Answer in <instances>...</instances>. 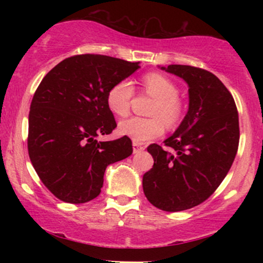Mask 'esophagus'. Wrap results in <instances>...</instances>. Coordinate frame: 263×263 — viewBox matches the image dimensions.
I'll use <instances>...</instances> for the list:
<instances>
[{
	"label": "esophagus",
	"mask_w": 263,
	"mask_h": 263,
	"mask_svg": "<svg viewBox=\"0 0 263 263\" xmlns=\"http://www.w3.org/2000/svg\"><path fill=\"white\" fill-rule=\"evenodd\" d=\"M142 151H144V146L137 142H134V153H140Z\"/></svg>",
	"instance_id": "esophagus-1"
}]
</instances>
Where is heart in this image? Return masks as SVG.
Here are the masks:
<instances>
[{
    "label": "heart",
    "instance_id": "1",
    "mask_svg": "<svg viewBox=\"0 0 263 263\" xmlns=\"http://www.w3.org/2000/svg\"><path fill=\"white\" fill-rule=\"evenodd\" d=\"M142 89L155 98L149 115L152 117H131L120 123L119 131L137 143H144L159 137L167 127L173 128L182 121L184 105L179 98V87L173 80L161 73H148L142 78ZM135 89L128 80H120L108 89L106 104L108 110L119 117L129 114Z\"/></svg>",
    "mask_w": 263,
    "mask_h": 263
}]
</instances>
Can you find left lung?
<instances>
[{
	"mask_svg": "<svg viewBox=\"0 0 263 263\" xmlns=\"http://www.w3.org/2000/svg\"><path fill=\"white\" fill-rule=\"evenodd\" d=\"M162 69L188 83L189 110L164 147H147L155 164L142 184L156 208L182 211L206 200L230 171L240 141L238 112L230 91L210 71L190 65Z\"/></svg>",
	"mask_w": 263,
	"mask_h": 263,
	"instance_id": "8db88e82",
	"label": "left lung"
}]
</instances>
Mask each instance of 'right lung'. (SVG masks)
Segmentation results:
<instances>
[{
    "label": "right lung",
    "instance_id": "obj_1",
    "mask_svg": "<svg viewBox=\"0 0 263 263\" xmlns=\"http://www.w3.org/2000/svg\"><path fill=\"white\" fill-rule=\"evenodd\" d=\"M140 68L138 63L99 54L69 57L35 90L28 117V155L48 190L70 204L100 194L108 164L132 155L127 136L99 142L116 128L108 89Z\"/></svg>",
    "mask_w": 263,
    "mask_h": 263
}]
</instances>
